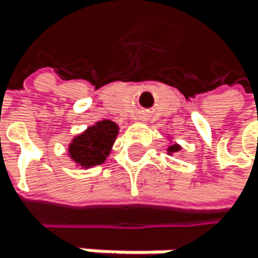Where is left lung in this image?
<instances>
[{"label": "left lung", "mask_w": 258, "mask_h": 258, "mask_svg": "<svg viewBox=\"0 0 258 258\" xmlns=\"http://www.w3.org/2000/svg\"><path fill=\"white\" fill-rule=\"evenodd\" d=\"M168 150H170V152H178V150H179V147H178V145H172L170 148H168Z\"/></svg>", "instance_id": "left-lung-1"}]
</instances>
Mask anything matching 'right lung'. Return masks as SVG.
I'll use <instances>...</instances> for the list:
<instances>
[{
    "label": "right lung",
    "mask_w": 258,
    "mask_h": 258,
    "mask_svg": "<svg viewBox=\"0 0 258 258\" xmlns=\"http://www.w3.org/2000/svg\"><path fill=\"white\" fill-rule=\"evenodd\" d=\"M117 135V125L111 120H102L94 126L77 136L71 147L69 153L71 158L82 165H97L102 164L110 153V148Z\"/></svg>",
    "instance_id": "right-lung-1"
}]
</instances>
